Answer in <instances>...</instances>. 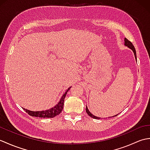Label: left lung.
<instances>
[{
  "label": "left lung",
  "instance_id": "8db88e82",
  "mask_svg": "<svg viewBox=\"0 0 150 150\" xmlns=\"http://www.w3.org/2000/svg\"><path fill=\"white\" fill-rule=\"evenodd\" d=\"M124 45H125L126 46H128L129 48H130L131 49L133 52V53H134V55H135V59L137 60V55H136V50H135V47H134V46L133 45V44L130 42L129 40H128V39H126V38H124ZM86 113H88V115L89 116H90L91 117H92V118H93V119H100V117H96V116H95V115H93V114L92 113H91L90 112V111L88 110V108H87V106H86ZM117 115H114V116H113V117H116Z\"/></svg>",
  "mask_w": 150,
  "mask_h": 150
}]
</instances>
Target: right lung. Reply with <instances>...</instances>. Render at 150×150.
<instances>
[{
  "mask_svg": "<svg viewBox=\"0 0 150 150\" xmlns=\"http://www.w3.org/2000/svg\"><path fill=\"white\" fill-rule=\"evenodd\" d=\"M70 88H71V87H69L65 92V93L62 95V97H61V98H60V100L58 103V104L50 110H47L46 111H32L30 110H28L26 109H25V108H23V109L24 110H25V111H26V113H28L32 117H41V118L55 117L57 115H59L62 111L64 98L66 97L67 93H68V91L69 90Z\"/></svg>",
  "mask_w": 150,
  "mask_h": 150,
  "instance_id": "1",
  "label": "right lung"
}]
</instances>
